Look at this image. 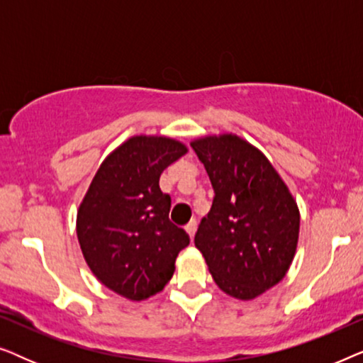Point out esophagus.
<instances>
[{"instance_id": "1", "label": "esophagus", "mask_w": 363, "mask_h": 363, "mask_svg": "<svg viewBox=\"0 0 363 363\" xmlns=\"http://www.w3.org/2000/svg\"><path fill=\"white\" fill-rule=\"evenodd\" d=\"M196 228H198V225H196V221H191V223H188V225H186V228H185L186 235H188V236H190V240H191V241H193V238H195Z\"/></svg>"}]
</instances>
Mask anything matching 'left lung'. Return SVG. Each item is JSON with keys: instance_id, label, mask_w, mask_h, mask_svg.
Listing matches in <instances>:
<instances>
[{"instance_id": "left-lung-1", "label": "left lung", "mask_w": 363, "mask_h": 363, "mask_svg": "<svg viewBox=\"0 0 363 363\" xmlns=\"http://www.w3.org/2000/svg\"><path fill=\"white\" fill-rule=\"evenodd\" d=\"M191 147L215 190L195 246L223 292L256 299L282 281L296 256V198L264 153L236 133L195 138Z\"/></svg>"}]
</instances>
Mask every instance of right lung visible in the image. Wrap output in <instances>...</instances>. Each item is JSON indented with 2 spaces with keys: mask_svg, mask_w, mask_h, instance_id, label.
I'll use <instances>...</instances> for the list:
<instances>
[{
  "mask_svg": "<svg viewBox=\"0 0 363 363\" xmlns=\"http://www.w3.org/2000/svg\"><path fill=\"white\" fill-rule=\"evenodd\" d=\"M188 147L165 135H133L104 158L81 205L76 231L84 259L107 289L145 301L172 279L190 238L168 220L160 175Z\"/></svg>",
  "mask_w": 363,
  "mask_h": 363,
  "instance_id": "obj_1",
  "label": "right lung"
}]
</instances>
